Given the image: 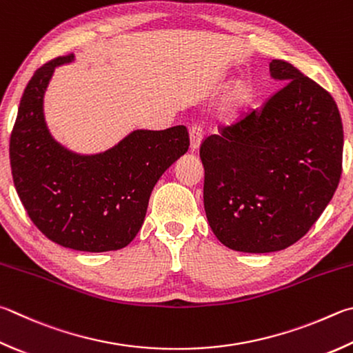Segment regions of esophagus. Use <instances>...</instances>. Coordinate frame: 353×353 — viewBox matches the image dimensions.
I'll return each mask as SVG.
<instances>
[{
	"label": "esophagus",
	"mask_w": 353,
	"mask_h": 353,
	"mask_svg": "<svg viewBox=\"0 0 353 353\" xmlns=\"http://www.w3.org/2000/svg\"><path fill=\"white\" fill-rule=\"evenodd\" d=\"M203 139V132L199 126H191L190 128V150L191 151H197L199 146L202 143Z\"/></svg>",
	"instance_id": "1"
}]
</instances>
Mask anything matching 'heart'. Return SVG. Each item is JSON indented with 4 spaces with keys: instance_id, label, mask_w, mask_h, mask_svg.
<instances>
[{
    "instance_id": "obj_1",
    "label": "heart",
    "mask_w": 353,
    "mask_h": 353,
    "mask_svg": "<svg viewBox=\"0 0 353 353\" xmlns=\"http://www.w3.org/2000/svg\"><path fill=\"white\" fill-rule=\"evenodd\" d=\"M253 99V86L247 79L236 80L232 86L228 88L222 99L221 111L228 119L239 117L241 112L250 105Z\"/></svg>"
}]
</instances>
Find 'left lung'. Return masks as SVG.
<instances>
[{"instance_id": "8db88e82", "label": "left lung", "mask_w": 353, "mask_h": 353, "mask_svg": "<svg viewBox=\"0 0 353 353\" xmlns=\"http://www.w3.org/2000/svg\"><path fill=\"white\" fill-rule=\"evenodd\" d=\"M285 83L264 105L201 146L203 207L223 245L273 253L309 232L341 177L343 123L332 95L284 60Z\"/></svg>"}]
</instances>
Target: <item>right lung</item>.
Here are the masks:
<instances>
[{"mask_svg": "<svg viewBox=\"0 0 353 353\" xmlns=\"http://www.w3.org/2000/svg\"><path fill=\"white\" fill-rule=\"evenodd\" d=\"M59 57L32 77L10 136L12 177L35 227L61 247L111 252L142 228L150 196L170 166L188 151L187 128L134 130L106 151L80 154L57 142L44 119V95Z\"/></svg>", "mask_w": 353, "mask_h": 353, "instance_id": "add662e5", "label": "right lung"}]
</instances>
